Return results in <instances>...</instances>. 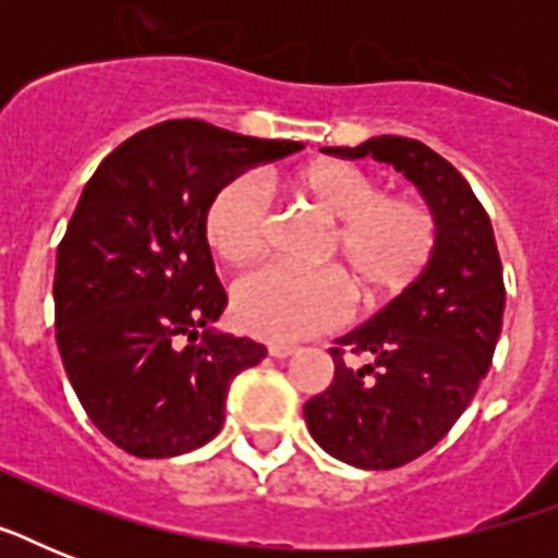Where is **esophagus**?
Returning a JSON list of instances; mask_svg holds the SVG:
<instances>
[{
	"label": "esophagus",
	"instance_id": "34e87169",
	"mask_svg": "<svg viewBox=\"0 0 558 558\" xmlns=\"http://www.w3.org/2000/svg\"><path fill=\"white\" fill-rule=\"evenodd\" d=\"M298 348L295 344H269V356L275 359H289V356H295Z\"/></svg>",
	"mask_w": 558,
	"mask_h": 558
}]
</instances>
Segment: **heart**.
<instances>
[{
	"label": "heart",
	"instance_id": "obj_1",
	"mask_svg": "<svg viewBox=\"0 0 558 558\" xmlns=\"http://www.w3.org/2000/svg\"><path fill=\"white\" fill-rule=\"evenodd\" d=\"M295 185L332 222L322 257L336 263L365 301L399 295L423 275L437 248V219L425 202L388 196L379 179L348 161H315ZM205 240L228 266H248L263 252L266 193L257 179L236 173L214 191ZM340 276L263 266L236 283V324L269 341L336 330L350 315V287Z\"/></svg>",
	"mask_w": 558,
	"mask_h": 558
}]
</instances>
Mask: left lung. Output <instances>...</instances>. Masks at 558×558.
I'll return each instance as SVG.
<instances>
[{"label":"left lung","mask_w":558,"mask_h":558,"mask_svg":"<svg viewBox=\"0 0 558 558\" xmlns=\"http://www.w3.org/2000/svg\"><path fill=\"white\" fill-rule=\"evenodd\" d=\"M339 159L385 161L411 179L437 219L423 275L330 348V388L304 405L327 454L359 469H397L440 442L493 365L504 322V275L493 222L469 182L432 147L402 135L324 147ZM368 365H343V353Z\"/></svg>","instance_id":"obj_1"}]
</instances>
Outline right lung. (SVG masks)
I'll use <instances>...</instances> for the list:
<instances>
[{"label":"right lung","instance_id":"1","mask_svg":"<svg viewBox=\"0 0 558 558\" xmlns=\"http://www.w3.org/2000/svg\"><path fill=\"white\" fill-rule=\"evenodd\" d=\"M301 142L165 121L100 161L57 248V348L83 411L135 458L217 437L228 385L266 348L210 330L228 304L205 208L226 179Z\"/></svg>","mask_w":558,"mask_h":558}]
</instances>
